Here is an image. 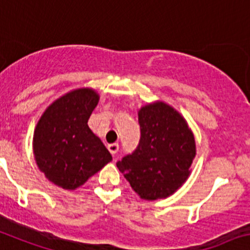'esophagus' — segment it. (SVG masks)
<instances>
[{"mask_svg":"<svg viewBox=\"0 0 250 250\" xmlns=\"http://www.w3.org/2000/svg\"><path fill=\"white\" fill-rule=\"evenodd\" d=\"M108 149H109V152H110V153L114 156L115 153H118L119 145L118 144H109L108 145Z\"/></svg>","mask_w":250,"mask_h":250,"instance_id":"obj_1","label":"esophagus"}]
</instances>
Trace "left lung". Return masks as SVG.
<instances>
[{"label":"left lung","instance_id":"1","mask_svg":"<svg viewBox=\"0 0 250 250\" xmlns=\"http://www.w3.org/2000/svg\"><path fill=\"white\" fill-rule=\"evenodd\" d=\"M139 124V146L116 167L141 199L168 198L189 177L196 154L194 135L185 119L163 102L142 106Z\"/></svg>","mask_w":250,"mask_h":250}]
</instances>
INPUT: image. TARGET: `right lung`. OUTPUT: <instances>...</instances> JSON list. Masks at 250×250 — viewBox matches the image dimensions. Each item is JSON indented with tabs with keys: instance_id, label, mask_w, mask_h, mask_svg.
Here are the masks:
<instances>
[{
	"instance_id": "add662e5",
	"label": "right lung",
	"mask_w": 250,
	"mask_h": 250,
	"mask_svg": "<svg viewBox=\"0 0 250 250\" xmlns=\"http://www.w3.org/2000/svg\"><path fill=\"white\" fill-rule=\"evenodd\" d=\"M98 102V93L91 88L75 89L47 106L38 121L35 161L45 177L62 189H77L113 159L88 127Z\"/></svg>"
}]
</instances>
